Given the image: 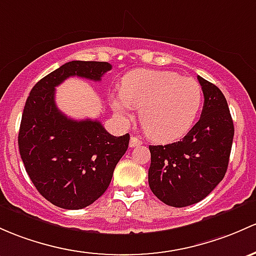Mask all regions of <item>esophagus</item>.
Returning a JSON list of instances; mask_svg holds the SVG:
<instances>
[{"instance_id": "1", "label": "esophagus", "mask_w": 256, "mask_h": 256, "mask_svg": "<svg viewBox=\"0 0 256 256\" xmlns=\"http://www.w3.org/2000/svg\"><path fill=\"white\" fill-rule=\"evenodd\" d=\"M140 144H142L141 140H138L135 136H131V138H130V147H131V148H132V147L140 146Z\"/></svg>"}]
</instances>
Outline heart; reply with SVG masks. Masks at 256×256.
Here are the masks:
<instances>
[{
    "instance_id": "heart-1",
    "label": "heart",
    "mask_w": 256,
    "mask_h": 256,
    "mask_svg": "<svg viewBox=\"0 0 256 256\" xmlns=\"http://www.w3.org/2000/svg\"><path fill=\"white\" fill-rule=\"evenodd\" d=\"M202 88L173 71L136 70L122 80L121 92L112 96L116 114L128 116L140 108V121L150 138L170 142L192 128L201 106Z\"/></svg>"
}]
</instances>
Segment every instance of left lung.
Returning <instances> with one entry per match:
<instances>
[{
  "instance_id": "1",
  "label": "left lung",
  "mask_w": 256,
  "mask_h": 256,
  "mask_svg": "<svg viewBox=\"0 0 256 256\" xmlns=\"http://www.w3.org/2000/svg\"><path fill=\"white\" fill-rule=\"evenodd\" d=\"M198 80L205 98L200 120L180 141L150 146V188L168 206L205 198L224 178L230 162L234 126L227 100L217 86Z\"/></svg>"
}]
</instances>
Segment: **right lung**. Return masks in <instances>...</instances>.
I'll list each match as a JSON object with an SVG mask.
<instances>
[{
    "label": "right lung",
    "mask_w": 256,
    "mask_h": 256,
    "mask_svg": "<svg viewBox=\"0 0 256 256\" xmlns=\"http://www.w3.org/2000/svg\"><path fill=\"white\" fill-rule=\"evenodd\" d=\"M112 64L70 61L32 88L22 115L18 146L36 190L52 205L80 210L109 186L130 135L112 136L98 120H74L58 109L55 87L68 77L100 80Z\"/></svg>",
    "instance_id": "right-lung-1"
}]
</instances>
